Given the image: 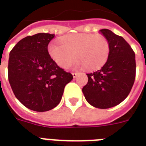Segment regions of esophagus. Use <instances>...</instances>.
<instances>
[{
  "label": "esophagus",
  "instance_id": "1",
  "mask_svg": "<svg viewBox=\"0 0 146 146\" xmlns=\"http://www.w3.org/2000/svg\"><path fill=\"white\" fill-rule=\"evenodd\" d=\"M78 74H79V73H72V75H73V78L76 77V76H78Z\"/></svg>",
  "mask_w": 146,
  "mask_h": 146
}]
</instances>
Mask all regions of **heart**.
<instances>
[{"mask_svg": "<svg viewBox=\"0 0 146 146\" xmlns=\"http://www.w3.org/2000/svg\"><path fill=\"white\" fill-rule=\"evenodd\" d=\"M48 53L51 59L63 69L68 68L75 57L76 66L95 70L104 66L108 59L110 44L102 35L76 33L62 38L60 43H50Z\"/></svg>", "mask_w": 146, "mask_h": 146, "instance_id": "1", "label": "heart"}]
</instances>
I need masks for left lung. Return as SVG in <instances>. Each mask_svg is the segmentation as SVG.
<instances>
[{
	"mask_svg": "<svg viewBox=\"0 0 146 146\" xmlns=\"http://www.w3.org/2000/svg\"><path fill=\"white\" fill-rule=\"evenodd\" d=\"M100 32L110 44L108 59L100 70L87 73L89 81L82 92L91 105L106 109L121 103L131 91L136 78V57L123 38L107 29Z\"/></svg>",
	"mask_w": 146,
	"mask_h": 146,
	"instance_id": "1",
	"label": "left lung"
}]
</instances>
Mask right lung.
Masks as SVG:
<instances>
[{
    "label": "right lung",
    "mask_w": 146,
    "mask_h": 146,
    "mask_svg": "<svg viewBox=\"0 0 146 146\" xmlns=\"http://www.w3.org/2000/svg\"><path fill=\"white\" fill-rule=\"evenodd\" d=\"M54 37L49 33L29 35L10 50V86L17 99L33 111L44 112L55 108L65 86L73 80V75L57 66L49 55L48 45Z\"/></svg>",
    "instance_id": "right-lung-1"
}]
</instances>
